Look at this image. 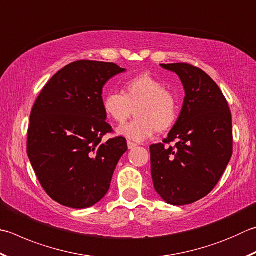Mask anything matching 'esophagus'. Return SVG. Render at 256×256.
<instances>
[{"label": "esophagus", "mask_w": 256, "mask_h": 256, "mask_svg": "<svg viewBox=\"0 0 256 256\" xmlns=\"http://www.w3.org/2000/svg\"><path fill=\"white\" fill-rule=\"evenodd\" d=\"M136 146H138V144L133 143V142H131V141H128V148H136Z\"/></svg>", "instance_id": "1"}]
</instances>
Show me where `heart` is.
<instances>
[{"mask_svg":"<svg viewBox=\"0 0 256 256\" xmlns=\"http://www.w3.org/2000/svg\"><path fill=\"white\" fill-rule=\"evenodd\" d=\"M105 114L123 124L136 113V118L118 128L120 136L134 141H146L153 134L174 128L178 120V105L166 85L148 74L125 82L120 92H110L103 100Z\"/></svg>","mask_w":256,"mask_h":256,"instance_id":"b5f03b06","label":"heart"}]
</instances>
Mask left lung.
I'll use <instances>...</instances> for the list:
<instances>
[{"instance_id": "left-lung-1", "label": "left lung", "mask_w": 256, "mask_h": 256, "mask_svg": "<svg viewBox=\"0 0 256 256\" xmlns=\"http://www.w3.org/2000/svg\"><path fill=\"white\" fill-rule=\"evenodd\" d=\"M161 66L180 77L186 96L168 138L150 146L151 174L164 200L184 206L207 196L224 174L233 154L232 113L220 88L200 68Z\"/></svg>"}]
</instances>
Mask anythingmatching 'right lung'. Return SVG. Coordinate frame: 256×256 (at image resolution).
I'll list each match as a JSON object with an SVG mask.
<instances>
[{"mask_svg":"<svg viewBox=\"0 0 256 256\" xmlns=\"http://www.w3.org/2000/svg\"><path fill=\"white\" fill-rule=\"evenodd\" d=\"M113 62L78 60L54 74L30 114L26 152L44 192L75 209L98 202L110 189L125 138L113 133L103 108V87L123 72Z\"/></svg>","mask_w":256,"mask_h":256,"instance_id":"add662e5","label":"right lung"}]
</instances>
